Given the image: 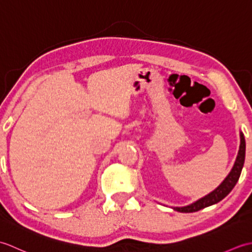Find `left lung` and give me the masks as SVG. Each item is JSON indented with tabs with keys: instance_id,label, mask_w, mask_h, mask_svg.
<instances>
[{
	"instance_id": "obj_1",
	"label": "left lung",
	"mask_w": 252,
	"mask_h": 252,
	"mask_svg": "<svg viewBox=\"0 0 252 252\" xmlns=\"http://www.w3.org/2000/svg\"><path fill=\"white\" fill-rule=\"evenodd\" d=\"M240 145H239V151L237 154L236 160H235V163L233 165V168L231 170V172L228 173L222 183L219 185L215 190H212L210 194L206 195L205 197L200 198V199L196 200L195 202L190 203L189 206L185 207H173L175 211L179 212H196L199 211L201 209L216 205L219 201H221L223 198H225L229 192L232 191L234 189V186L236 185L238 182V179L240 176V173H242V170L245 163V155H246V141H245V136L243 134V132H240Z\"/></svg>"
}]
</instances>
